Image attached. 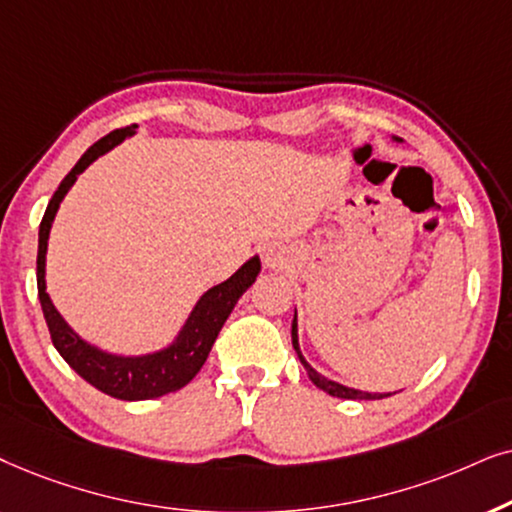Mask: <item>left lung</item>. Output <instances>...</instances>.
Instances as JSON below:
<instances>
[{"mask_svg": "<svg viewBox=\"0 0 512 512\" xmlns=\"http://www.w3.org/2000/svg\"><path fill=\"white\" fill-rule=\"evenodd\" d=\"M292 346H295L297 356L299 360H302V365L306 367V372H309V379L316 384L318 388H323V391H327L330 395H335V398H346V400H374V398H384L381 393H363V391H356V388H346L342 384H337V381H330L325 379L323 374H318L313 367L306 363L302 351H299V344H297V316L292 318Z\"/></svg>", "mask_w": 512, "mask_h": 512, "instance_id": "obj_1", "label": "left lung"}]
</instances>
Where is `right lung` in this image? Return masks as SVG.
Wrapping results in <instances>:
<instances>
[{"mask_svg":"<svg viewBox=\"0 0 512 512\" xmlns=\"http://www.w3.org/2000/svg\"><path fill=\"white\" fill-rule=\"evenodd\" d=\"M138 126H126L117 128L105 138L95 142L93 147L86 149V154L81 156L70 173L65 175V180L60 182L56 194L51 196L49 208L39 224V252H37V290H39V302H42V311L49 325L51 342L56 346L60 356L65 358V363L72 367L79 377H84L88 384L98 388V391L112 395L119 400H149L159 398V395L180 391L182 386H187L199 370L206 363L210 349H213L217 335H220L224 320L229 318L231 309H234L238 297L255 283L257 274H260L262 264L260 257H252L250 262H245L234 276L227 281L210 288L206 295L199 299V304L194 306L192 316H189L187 325L182 327L180 337L175 339L173 346H168L166 351L152 353V356L142 358H119L102 353L93 346H88L79 335H74L70 325L60 318L56 306L51 304L49 295H46V281H44V267H46V241H49L51 222L58 213L60 201L67 194V189L74 185L77 175L81 170H86L88 163H93L100 154H105L114 145H119L121 140L135 133Z\"/></svg>","mask_w":512,"mask_h":512,"instance_id":"obj_1","label":"right lung"}]
</instances>
